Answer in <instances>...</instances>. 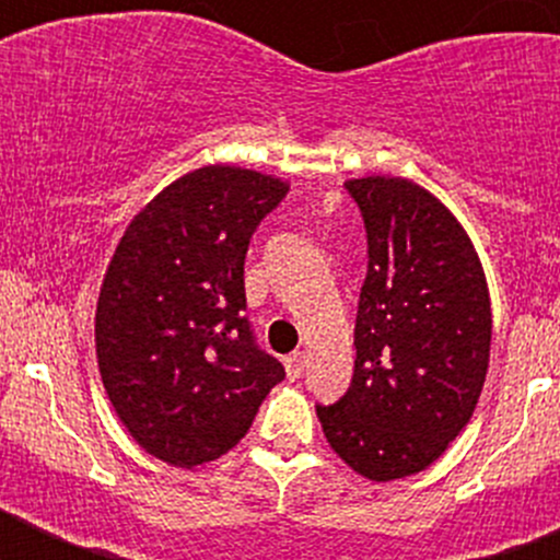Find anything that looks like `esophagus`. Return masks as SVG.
I'll return each instance as SVG.
<instances>
[{"instance_id": "obj_1", "label": "esophagus", "mask_w": 560, "mask_h": 560, "mask_svg": "<svg viewBox=\"0 0 560 560\" xmlns=\"http://www.w3.org/2000/svg\"><path fill=\"white\" fill-rule=\"evenodd\" d=\"M305 370V353L303 350H296V353H291L289 359H285V373H289V378H300Z\"/></svg>"}]
</instances>
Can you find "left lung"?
Returning <instances> with one entry per match:
<instances>
[{"label": "left lung", "mask_w": 560, "mask_h": 560, "mask_svg": "<svg viewBox=\"0 0 560 560\" xmlns=\"http://www.w3.org/2000/svg\"><path fill=\"white\" fill-rule=\"evenodd\" d=\"M368 230L348 393L316 407L330 448L373 482L423 471L465 429L491 359V296L471 237L400 176L345 182Z\"/></svg>", "instance_id": "8db88e82"}]
</instances>
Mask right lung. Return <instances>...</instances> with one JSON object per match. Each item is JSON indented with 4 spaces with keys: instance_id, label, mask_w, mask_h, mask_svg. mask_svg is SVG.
I'll use <instances>...</instances> for the list:
<instances>
[{
    "instance_id": "add662e5",
    "label": "right lung",
    "mask_w": 560,
    "mask_h": 560,
    "mask_svg": "<svg viewBox=\"0 0 560 560\" xmlns=\"http://www.w3.org/2000/svg\"><path fill=\"white\" fill-rule=\"evenodd\" d=\"M289 185L235 165L185 173L142 207L103 277L95 348L114 412L167 465L219 459L285 378L255 345L244 260Z\"/></svg>"
}]
</instances>
